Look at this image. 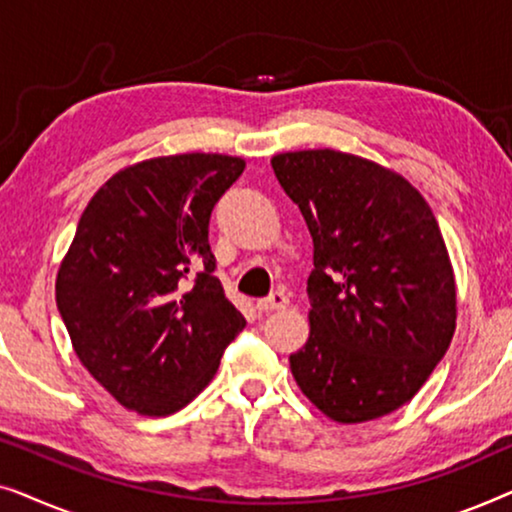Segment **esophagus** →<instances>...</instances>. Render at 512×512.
I'll return each mask as SVG.
<instances>
[{"label": "esophagus", "instance_id": "34e87169", "mask_svg": "<svg viewBox=\"0 0 512 512\" xmlns=\"http://www.w3.org/2000/svg\"><path fill=\"white\" fill-rule=\"evenodd\" d=\"M284 307H289V298H286L282 291H275V293H270L268 298L256 300L258 312H275V310H284Z\"/></svg>", "mask_w": 512, "mask_h": 512}]
</instances>
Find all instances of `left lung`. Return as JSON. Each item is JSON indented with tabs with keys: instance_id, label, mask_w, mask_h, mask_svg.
<instances>
[{
	"instance_id": "8db88e82",
	"label": "left lung",
	"mask_w": 512,
	"mask_h": 512,
	"mask_svg": "<svg viewBox=\"0 0 512 512\" xmlns=\"http://www.w3.org/2000/svg\"><path fill=\"white\" fill-rule=\"evenodd\" d=\"M272 170L314 242L312 331L291 373L335 422L389 415L454 335L457 289L436 216L403 177L349 153H279Z\"/></svg>"
}]
</instances>
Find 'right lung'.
<instances>
[{
	"label": "right lung",
	"instance_id": "add662e5",
	"mask_svg": "<svg viewBox=\"0 0 512 512\" xmlns=\"http://www.w3.org/2000/svg\"><path fill=\"white\" fill-rule=\"evenodd\" d=\"M242 170L219 153L153 158L114 174L81 214L55 300L88 373L139 415L191 403L247 324L209 249V216Z\"/></svg>",
	"mask_w": 512,
	"mask_h": 512
}]
</instances>
